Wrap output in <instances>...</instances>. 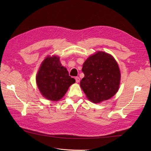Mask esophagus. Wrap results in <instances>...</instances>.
Returning a JSON list of instances; mask_svg holds the SVG:
<instances>
[{
    "instance_id": "34e87169",
    "label": "esophagus",
    "mask_w": 151,
    "mask_h": 151,
    "mask_svg": "<svg viewBox=\"0 0 151 151\" xmlns=\"http://www.w3.org/2000/svg\"><path fill=\"white\" fill-rule=\"evenodd\" d=\"M75 79H76V83H79V81H80V78H79V77H76V78H75Z\"/></svg>"
}]
</instances>
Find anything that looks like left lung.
Wrapping results in <instances>:
<instances>
[{"label": "left lung", "instance_id": "8db88e82", "mask_svg": "<svg viewBox=\"0 0 151 151\" xmlns=\"http://www.w3.org/2000/svg\"><path fill=\"white\" fill-rule=\"evenodd\" d=\"M84 77L80 86L89 101L99 103L109 99L119 89L120 71L115 59L104 52H98L84 62Z\"/></svg>", "mask_w": 151, "mask_h": 151}]
</instances>
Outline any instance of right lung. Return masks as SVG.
I'll use <instances>...</instances> for the list:
<instances>
[{"instance_id": "right-lung-1", "label": "right lung", "mask_w": 151, "mask_h": 151, "mask_svg": "<svg viewBox=\"0 0 151 151\" xmlns=\"http://www.w3.org/2000/svg\"><path fill=\"white\" fill-rule=\"evenodd\" d=\"M36 81L43 96L53 101H59L76 82L55 55L45 58L40 67Z\"/></svg>"}]
</instances>
